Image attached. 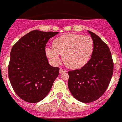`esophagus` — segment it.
I'll use <instances>...</instances> for the list:
<instances>
[{
	"mask_svg": "<svg viewBox=\"0 0 122 122\" xmlns=\"http://www.w3.org/2000/svg\"><path fill=\"white\" fill-rule=\"evenodd\" d=\"M67 71L66 70H63V69H62V68H60L59 70V72L60 73H65V72H66Z\"/></svg>",
	"mask_w": 122,
	"mask_h": 122,
	"instance_id": "esophagus-1",
	"label": "esophagus"
}]
</instances>
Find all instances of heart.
Instances as JSON below:
<instances>
[{
  "label": "heart",
  "instance_id": "1",
  "mask_svg": "<svg viewBox=\"0 0 122 122\" xmlns=\"http://www.w3.org/2000/svg\"><path fill=\"white\" fill-rule=\"evenodd\" d=\"M93 48V41L90 37L68 33L55 39L52 42V47L46 48L45 52L52 64H58L61 55L63 62L68 68L77 70L89 62Z\"/></svg>",
  "mask_w": 122,
  "mask_h": 122
}]
</instances>
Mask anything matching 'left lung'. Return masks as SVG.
Here are the masks:
<instances>
[{
    "label": "left lung",
    "mask_w": 122,
    "mask_h": 122,
    "mask_svg": "<svg viewBox=\"0 0 122 122\" xmlns=\"http://www.w3.org/2000/svg\"><path fill=\"white\" fill-rule=\"evenodd\" d=\"M93 41L91 59L79 70L68 71V88L77 101L87 103L101 97L108 87L114 63L108 46L98 35L88 31Z\"/></svg>",
    "instance_id": "1"
}]
</instances>
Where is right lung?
<instances>
[{"label": "right lung", "mask_w": 122, "mask_h": 122, "mask_svg": "<svg viewBox=\"0 0 122 122\" xmlns=\"http://www.w3.org/2000/svg\"><path fill=\"white\" fill-rule=\"evenodd\" d=\"M58 33L33 30L12 48L8 77L17 95L27 102L45 98L58 76L59 68L49 64L45 53L46 44Z\"/></svg>", "instance_id": "obj_1"}]
</instances>
